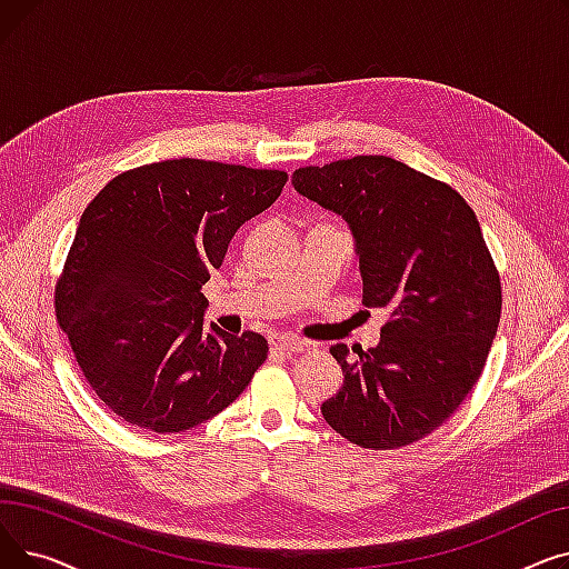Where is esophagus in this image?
Masks as SVG:
<instances>
[{"label": "esophagus", "mask_w": 569, "mask_h": 569, "mask_svg": "<svg viewBox=\"0 0 569 569\" xmlns=\"http://www.w3.org/2000/svg\"><path fill=\"white\" fill-rule=\"evenodd\" d=\"M272 348L279 352H302L309 348V341L297 339V337H288V335H279L272 339Z\"/></svg>", "instance_id": "34e87169"}]
</instances>
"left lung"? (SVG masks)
<instances>
[{
	"label": "left lung",
	"instance_id": "left-lung-1",
	"mask_svg": "<svg viewBox=\"0 0 569 569\" xmlns=\"http://www.w3.org/2000/svg\"><path fill=\"white\" fill-rule=\"evenodd\" d=\"M309 200L341 214L357 242L365 305L390 311L371 350L330 348L343 387L322 403L337 433L399 450L442 427L470 395L500 322V277L470 204L390 157L292 172Z\"/></svg>",
	"mask_w": 569,
	"mask_h": 569
}]
</instances>
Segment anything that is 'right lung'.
Returning a JSON list of instances; mask_svg holds the SVG:
<instances>
[{
  "mask_svg": "<svg viewBox=\"0 0 569 569\" xmlns=\"http://www.w3.org/2000/svg\"><path fill=\"white\" fill-rule=\"evenodd\" d=\"M286 182L283 170L170 159L119 172L87 204L54 316L87 385L119 420L179 433L247 390L267 341L217 325L207 335L200 288L237 228Z\"/></svg>",
  "mask_w": 569,
  "mask_h": 569,
  "instance_id": "obj_1",
  "label": "right lung"
}]
</instances>
